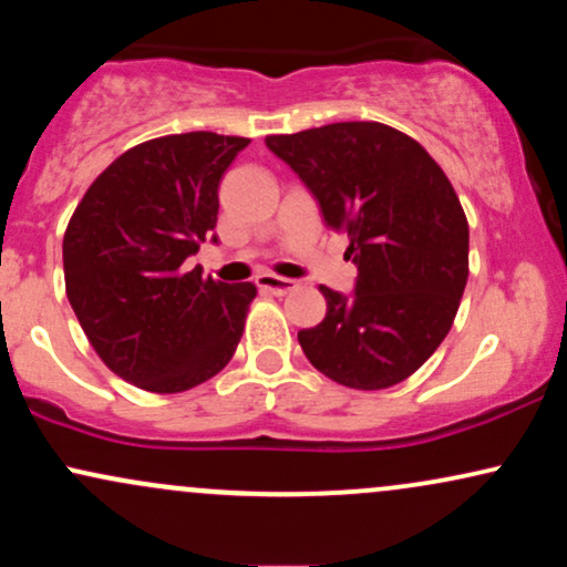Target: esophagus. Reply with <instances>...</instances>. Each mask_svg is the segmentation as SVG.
I'll use <instances>...</instances> for the list:
<instances>
[{"instance_id":"34e87169","label":"esophagus","mask_w":567,"mask_h":567,"mask_svg":"<svg viewBox=\"0 0 567 567\" xmlns=\"http://www.w3.org/2000/svg\"><path fill=\"white\" fill-rule=\"evenodd\" d=\"M256 285L264 292H271V296H288L290 290H296V282H292V279H285L277 275H258Z\"/></svg>"}]
</instances>
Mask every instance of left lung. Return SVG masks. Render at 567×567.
<instances>
[{
  "instance_id": "obj_1",
  "label": "left lung",
  "mask_w": 567,
  "mask_h": 567,
  "mask_svg": "<svg viewBox=\"0 0 567 567\" xmlns=\"http://www.w3.org/2000/svg\"><path fill=\"white\" fill-rule=\"evenodd\" d=\"M349 234L351 296L324 288L328 315L298 333L320 373L349 389H389L447 336L470 277V224L442 167L419 141L381 122H336L266 135Z\"/></svg>"
}]
</instances>
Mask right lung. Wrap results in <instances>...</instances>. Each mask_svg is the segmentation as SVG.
Here are the masks:
<instances>
[{"mask_svg": "<svg viewBox=\"0 0 567 567\" xmlns=\"http://www.w3.org/2000/svg\"><path fill=\"white\" fill-rule=\"evenodd\" d=\"M250 138L181 133L127 148L90 184L66 234V296L106 368L154 394L229 365L256 285L188 269L216 243L218 184Z\"/></svg>", "mask_w": 567, "mask_h": 567, "instance_id": "right-lung-1", "label": "right lung"}]
</instances>
